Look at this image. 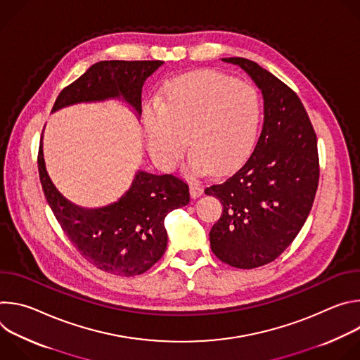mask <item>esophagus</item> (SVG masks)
I'll return each mask as SVG.
<instances>
[{
    "instance_id": "1",
    "label": "esophagus",
    "mask_w": 360,
    "mask_h": 360,
    "mask_svg": "<svg viewBox=\"0 0 360 360\" xmlns=\"http://www.w3.org/2000/svg\"><path fill=\"white\" fill-rule=\"evenodd\" d=\"M189 192H191L192 198H199L203 193V188L198 182H191L189 184Z\"/></svg>"
}]
</instances>
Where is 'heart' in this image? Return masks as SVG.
Here are the masks:
<instances>
[{"label": "heart", "mask_w": 360, "mask_h": 360, "mask_svg": "<svg viewBox=\"0 0 360 360\" xmlns=\"http://www.w3.org/2000/svg\"><path fill=\"white\" fill-rule=\"evenodd\" d=\"M258 91L246 81L217 72H192L172 79L146 107L143 127L152 158L175 169L192 148L189 171L225 174L249 155L261 122Z\"/></svg>", "instance_id": "heart-1"}]
</instances>
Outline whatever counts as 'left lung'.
Here are the masks:
<instances>
[{"label": "left lung", "instance_id": "8db88e82", "mask_svg": "<svg viewBox=\"0 0 360 360\" xmlns=\"http://www.w3.org/2000/svg\"><path fill=\"white\" fill-rule=\"evenodd\" d=\"M239 65L264 95V125L252 155L232 176L205 189L224 205L210 232L222 262L253 269L275 261L309 215L319 182L318 139L295 91L256 63Z\"/></svg>", "mask_w": 360, "mask_h": 360}]
</instances>
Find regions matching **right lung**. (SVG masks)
<instances>
[{
    "label": "right lung",
    "mask_w": 360,
    "mask_h": 360,
    "mask_svg": "<svg viewBox=\"0 0 360 360\" xmlns=\"http://www.w3.org/2000/svg\"><path fill=\"white\" fill-rule=\"evenodd\" d=\"M162 64L96 63L60 92L53 112L79 102L122 98L141 115L142 85ZM38 172L49 208L71 243L89 264L117 276L141 275L162 258L168 242L165 217L189 202L188 184L181 178L138 171L131 188L117 202L96 210L79 208L65 199L49 179L44 162L42 135Z\"/></svg>",
    "instance_id": "right-lung-1"
}]
</instances>
